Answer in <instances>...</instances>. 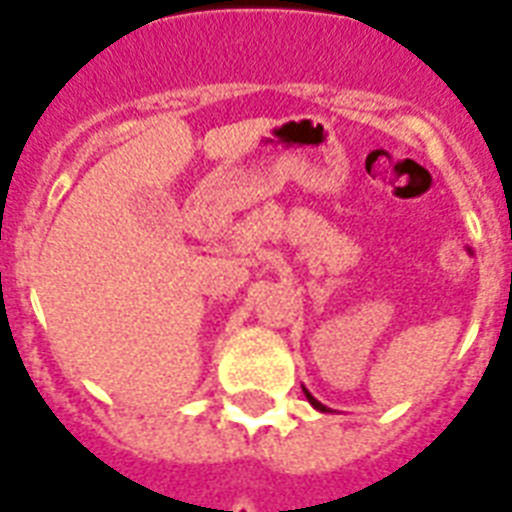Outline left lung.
<instances>
[{
  "mask_svg": "<svg viewBox=\"0 0 512 512\" xmlns=\"http://www.w3.org/2000/svg\"><path fill=\"white\" fill-rule=\"evenodd\" d=\"M304 395H307V400H310V406H312V408H318V411H326V406H323L321 400H315V397H312L310 392H307V389H304Z\"/></svg>",
  "mask_w": 512,
  "mask_h": 512,
  "instance_id": "left-lung-1",
  "label": "left lung"
}]
</instances>
